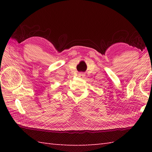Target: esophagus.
<instances>
[{
	"label": "esophagus",
	"instance_id": "obj_1",
	"mask_svg": "<svg viewBox=\"0 0 152 152\" xmlns=\"http://www.w3.org/2000/svg\"><path fill=\"white\" fill-rule=\"evenodd\" d=\"M78 75H79L80 77H84V76H85V75H84V73H79Z\"/></svg>",
	"mask_w": 152,
	"mask_h": 152
}]
</instances>
